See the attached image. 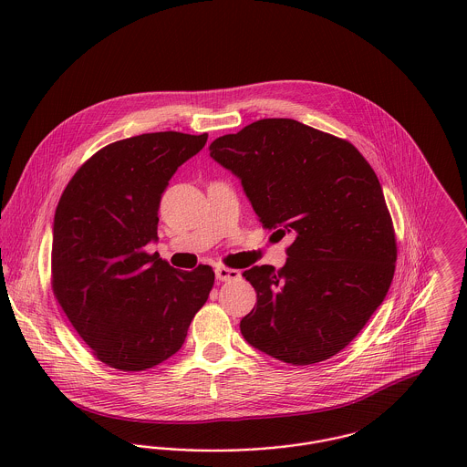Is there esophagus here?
Here are the masks:
<instances>
[{
    "label": "esophagus",
    "instance_id": "esophagus-1",
    "mask_svg": "<svg viewBox=\"0 0 467 467\" xmlns=\"http://www.w3.org/2000/svg\"><path fill=\"white\" fill-rule=\"evenodd\" d=\"M215 276H217V280L226 282V280H235V278H239V276H241V273H239V269L219 266L215 267Z\"/></svg>",
    "mask_w": 467,
    "mask_h": 467
}]
</instances>
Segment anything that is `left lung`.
I'll return each mask as SVG.
<instances>
[{
  "label": "left lung",
  "mask_w": 467,
  "mask_h": 467,
  "mask_svg": "<svg viewBox=\"0 0 467 467\" xmlns=\"http://www.w3.org/2000/svg\"><path fill=\"white\" fill-rule=\"evenodd\" d=\"M208 149L241 180L263 226L295 237L285 266L243 273L257 291L244 339L291 365L333 358L381 306L396 271L374 169L350 141L291 119L257 120Z\"/></svg>",
  "instance_id": "left-lung-1"
}]
</instances>
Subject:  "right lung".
Here are the masks:
<instances>
[{
    "instance_id": "obj_1",
    "label": "right lung",
    "mask_w": 467,
    "mask_h": 467,
    "mask_svg": "<svg viewBox=\"0 0 467 467\" xmlns=\"http://www.w3.org/2000/svg\"><path fill=\"white\" fill-rule=\"evenodd\" d=\"M208 134L145 133L97 150L73 174L54 217L52 289L73 329L111 368L140 372L176 354L213 271L169 266L158 239L169 180Z\"/></svg>"
}]
</instances>
